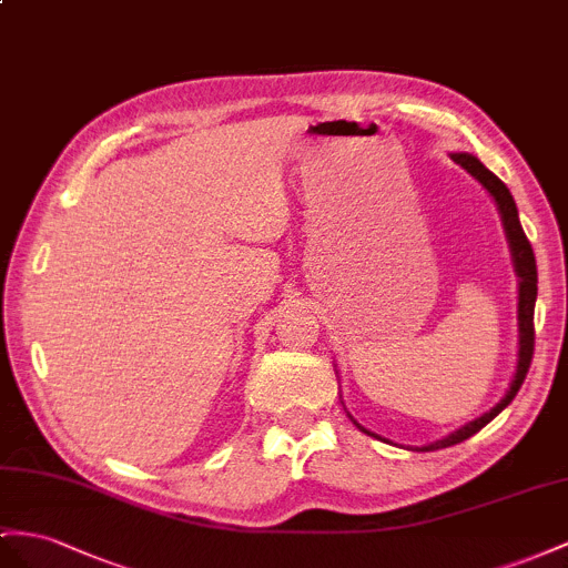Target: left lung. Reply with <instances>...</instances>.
Masks as SVG:
<instances>
[{"mask_svg":"<svg viewBox=\"0 0 568 568\" xmlns=\"http://www.w3.org/2000/svg\"><path fill=\"white\" fill-rule=\"evenodd\" d=\"M450 160H454L456 165H460L463 170H468L473 178L483 184L487 192L491 194V199L497 201L499 213H501V223L506 230V240L508 246H511V256H514V266L518 273V333H520V341H518V367H516V376L511 382V388L506 390V396L494 405L489 413H485L483 417L473 419L465 427L456 429L454 434L444 436V439L434 442L429 446H423L419 450H436V448H446V446H454L460 444L465 439H470L473 434H477L485 425H489L494 417H497L508 403H511L518 394V388L526 382V374L530 369V362H532V351H535V326H532V316H535V300H537V266H535V254H532V246L526 237V232L520 227L518 221V209H516V201L508 192L506 184L497 178V174L489 172L483 163L475 155L468 153H450ZM357 425V423H355ZM359 427V425H357ZM362 429V427H359ZM367 432V429H362ZM372 434V432H367ZM376 436V434H372Z\"/></svg>","mask_w":568,"mask_h":568,"instance_id":"1","label":"left lung"}]
</instances>
